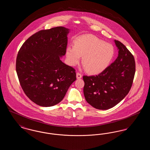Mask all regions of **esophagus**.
<instances>
[{
  "instance_id": "esophagus-1",
  "label": "esophagus",
  "mask_w": 150,
  "mask_h": 150,
  "mask_svg": "<svg viewBox=\"0 0 150 150\" xmlns=\"http://www.w3.org/2000/svg\"><path fill=\"white\" fill-rule=\"evenodd\" d=\"M76 78H77L78 79L81 78H82L81 74H80V73H79V72H77V73H76Z\"/></svg>"
}]
</instances>
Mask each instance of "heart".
<instances>
[{
    "label": "heart",
    "mask_w": 150,
    "mask_h": 150,
    "mask_svg": "<svg viewBox=\"0 0 150 150\" xmlns=\"http://www.w3.org/2000/svg\"><path fill=\"white\" fill-rule=\"evenodd\" d=\"M69 64L72 66L78 64L81 56L82 64L87 72L97 74L105 70L114 55L113 46L105 43L92 35L78 37L74 42V47L69 46L66 50Z\"/></svg>",
    "instance_id": "obj_1"
}]
</instances>
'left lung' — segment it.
<instances>
[{
    "label": "left lung",
    "mask_w": 150,
    "mask_h": 150,
    "mask_svg": "<svg viewBox=\"0 0 150 150\" xmlns=\"http://www.w3.org/2000/svg\"><path fill=\"white\" fill-rule=\"evenodd\" d=\"M118 56L114 62L96 76H84L86 102L98 110L114 107L129 93L136 71L133 56L120 42L114 40Z\"/></svg>",
    "instance_id": "obj_1"
}]
</instances>
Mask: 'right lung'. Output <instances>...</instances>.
<instances>
[{"mask_svg":"<svg viewBox=\"0 0 150 150\" xmlns=\"http://www.w3.org/2000/svg\"><path fill=\"white\" fill-rule=\"evenodd\" d=\"M70 30L58 26L31 36L22 45L16 59V72L22 88L36 105L50 107L59 103L76 72L61 57L66 53Z\"/></svg>","mask_w":150,"mask_h":150,"instance_id":"add662e5","label":"right lung"}]
</instances>
